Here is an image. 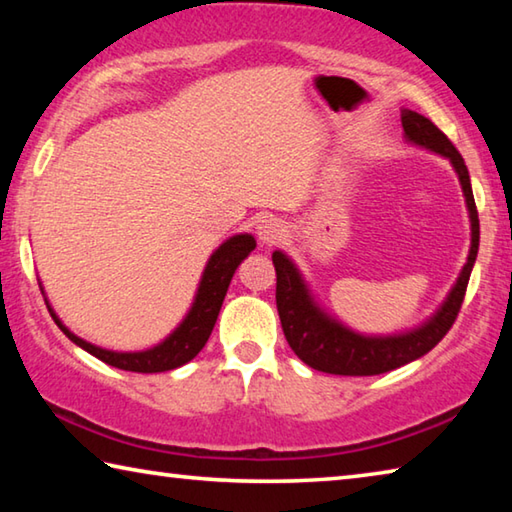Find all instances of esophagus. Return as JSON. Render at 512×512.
Returning <instances> with one entry per match:
<instances>
[{
	"mask_svg": "<svg viewBox=\"0 0 512 512\" xmlns=\"http://www.w3.org/2000/svg\"><path fill=\"white\" fill-rule=\"evenodd\" d=\"M257 237L262 244L271 246V244H275V241L287 237V228H284V223L280 219H264L257 225Z\"/></svg>",
	"mask_w": 512,
	"mask_h": 512,
	"instance_id": "esophagus-1",
	"label": "esophagus"
}]
</instances>
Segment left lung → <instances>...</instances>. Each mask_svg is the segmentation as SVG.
I'll use <instances>...</instances> for the list:
<instances>
[{
	"instance_id": "left-lung-1",
	"label": "left lung",
	"mask_w": 512,
	"mask_h": 512,
	"mask_svg": "<svg viewBox=\"0 0 512 512\" xmlns=\"http://www.w3.org/2000/svg\"><path fill=\"white\" fill-rule=\"evenodd\" d=\"M402 128L406 142L429 153L443 155L454 167L465 196L467 214H470V253H467V262L461 268V273H458L454 287L447 293L443 305L433 311L424 323L397 334H361L329 314L316 300L314 293H311L296 262L287 253H282V250H275V300L284 336H287L291 350L307 366L320 372H329V375H381V372L395 370L404 366V363L420 359L429 350L436 348L449 332V327L454 325L458 311H461L467 282H470L476 253H479V214H476L474 205L470 173H467L461 153L447 140V135L431 119L420 115V112L404 108Z\"/></svg>"
}]
</instances>
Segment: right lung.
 Returning a JSON list of instances; mask_svg holds the SVG:
<instances>
[{"instance_id":"add662e5","label":"right lung","mask_w":512,"mask_h":512,"mask_svg":"<svg viewBox=\"0 0 512 512\" xmlns=\"http://www.w3.org/2000/svg\"><path fill=\"white\" fill-rule=\"evenodd\" d=\"M257 246V241L253 235L248 232H241V235L228 237L223 244L214 250L207 259V264L203 268L201 282H198L196 296L192 307L185 314V318L180 320L178 327L162 339L158 345L153 348H146L140 352H115V350H106L99 348V345L83 341L81 336H76L74 332L63 325V320L56 316V311L51 309L49 300L45 298L51 318L56 320V325L63 329V334L69 341L79 345L85 352H90L92 357L101 359L108 366H115L119 370H131V372H164V370H173L185 366L187 361H192L198 352L205 348L207 339H210L212 329L216 318H219V311L223 305L225 293H228L230 280L239 264L253 253ZM40 291L45 293L40 284Z\"/></svg>"}]
</instances>
